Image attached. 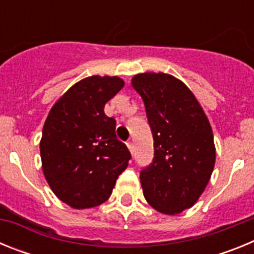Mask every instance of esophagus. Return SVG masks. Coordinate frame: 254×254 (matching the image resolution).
Instances as JSON below:
<instances>
[{"label":"esophagus","instance_id":"34e87169","mask_svg":"<svg viewBox=\"0 0 254 254\" xmlns=\"http://www.w3.org/2000/svg\"><path fill=\"white\" fill-rule=\"evenodd\" d=\"M127 147H128V150L131 151V154H133L134 145H133V142H132V141H128V142H127Z\"/></svg>","mask_w":254,"mask_h":254}]
</instances>
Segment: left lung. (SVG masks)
I'll list each match as a JSON object with an SVG mask.
<instances>
[{
    "label": "left lung",
    "instance_id": "obj_1",
    "mask_svg": "<svg viewBox=\"0 0 254 254\" xmlns=\"http://www.w3.org/2000/svg\"><path fill=\"white\" fill-rule=\"evenodd\" d=\"M154 137V159L140 173L143 196L159 212L176 215L202 194L216 159L210 122L193 93L168 73L132 78Z\"/></svg>",
    "mask_w": 254,
    "mask_h": 254
}]
</instances>
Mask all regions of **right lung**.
Returning <instances> with one entry per match:
<instances>
[{
    "label": "right lung",
    "mask_w": 254,
    "mask_h": 254,
    "mask_svg": "<svg viewBox=\"0 0 254 254\" xmlns=\"http://www.w3.org/2000/svg\"><path fill=\"white\" fill-rule=\"evenodd\" d=\"M125 86L117 76L76 82L52 107L40 140L44 177L53 193L73 208L105 202L131 152L116 136L105 103Z\"/></svg>",
    "instance_id": "obj_1"
}]
</instances>
